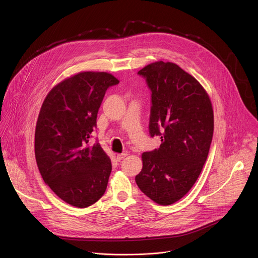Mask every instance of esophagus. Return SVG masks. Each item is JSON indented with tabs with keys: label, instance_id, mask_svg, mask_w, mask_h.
I'll return each instance as SVG.
<instances>
[{
	"label": "esophagus",
	"instance_id": "obj_1",
	"mask_svg": "<svg viewBox=\"0 0 258 258\" xmlns=\"http://www.w3.org/2000/svg\"><path fill=\"white\" fill-rule=\"evenodd\" d=\"M125 156H127V153H126V152H123V153H121V154H117L116 158H117L118 161H120V160H122Z\"/></svg>",
	"mask_w": 258,
	"mask_h": 258
}]
</instances>
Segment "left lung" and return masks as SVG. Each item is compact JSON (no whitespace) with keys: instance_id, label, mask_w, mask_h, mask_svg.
I'll use <instances>...</instances> for the list:
<instances>
[{"instance_id":"left-lung-1","label":"left lung","mask_w":258,"mask_h":258,"mask_svg":"<svg viewBox=\"0 0 258 258\" xmlns=\"http://www.w3.org/2000/svg\"><path fill=\"white\" fill-rule=\"evenodd\" d=\"M138 75L151 91L149 133L161 145L143 153L136 182L154 202L170 205L190 191L207 159L212 105L199 82L174 63H151Z\"/></svg>"}]
</instances>
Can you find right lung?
<instances>
[{
  "instance_id": "obj_1",
  "label": "right lung",
  "mask_w": 258,
  "mask_h": 258,
  "mask_svg": "<svg viewBox=\"0 0 258 258\" xmlns=\"http://www.w3.org/2000/svg\"><path fill=\"white\" fill-rule=\"evenodd\" d=\"M118 84L107 72H81L54 87L42 105L36 164L46 185L72 206H91L106 191L111 161L98 142L89 141L107 89Z\"/></svg>"
}]
</instances>
